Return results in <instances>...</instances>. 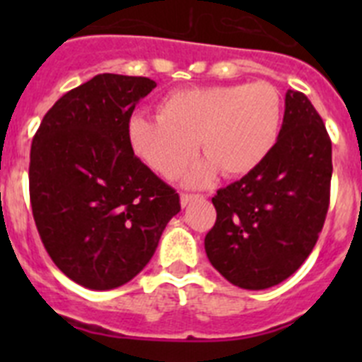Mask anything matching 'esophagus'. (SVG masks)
Returning <instances> with one entry per match:
<instances>
[{"label":"esophagus","instance_id":"obj_1","mask_svg":"<svg viewBox=\"0 0 362 362\" xmlns=\"http://www.w3.org/2000/svg\"><path fill=\"white\" fill-rule=\"evenodd\" d=\"M199 197L201 196H196V194H181V204H183V206H188L192 201L199 199Z\"/></svg>","mask_w":362,"mask_h":362}]
</instances>
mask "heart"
I'll return each instance as SVG.
<instances>
[{
    "mask_svg": "<svg viewBox=\"0 0 362 362\" xmlns=\"http://www.w3.org/2000/svg\"><path fill=\"white\" fill-rule=\"evenodd\" d=\"M283 114V95L268 81L185 88L163 99L159 117L136 114L129 141L137 158L165 177L181 174L201 141L209 159L187 181L204 185L217 170L226 177L254 172L276 146Z\"/></svg>",
    "mask_w": 362,
    "mask_h": 362,
    "instance_id": "heart-1",
    "label": "heart"
}]
</instances>
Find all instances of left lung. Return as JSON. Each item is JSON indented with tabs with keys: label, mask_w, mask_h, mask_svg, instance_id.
Returning <instances> with one entry per match:
<instances>
[{
	"label": "left lung",
	"mask_w": 362,
	"mask_h": 362,
	"mask_svg": "<svg viewBox=\"0 0 362 362\" xmlns=\"http://www.w3.org/2000/svg\"><path fill=\"white\" fill-rule=\"evenodd\" d=\"M332 141L303 92L288 90L279 139L267 159L219 188L204 250L232 284L264 290L288 279L317 243L330 204Z\"/></svg>",
	"instance_id": "1"
}]
</instances>
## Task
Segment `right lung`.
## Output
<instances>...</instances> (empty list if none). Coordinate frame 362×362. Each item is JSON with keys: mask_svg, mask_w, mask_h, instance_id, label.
Instances as JSON below:
<instances>
[{"mask_svg": "<svg viewBox=\"0 0 362 362\" xmlns=\"http://www.w3.org/2000/svg\"><path fill=\"white\" fill-rule=\"evenodd\" d=\"M156 81L99 74L45 114L32 139V216L54 264L112 290L148 264L179 196L134 153L129 123Z\"/></svg>", "mask_w": 362, "mask_h": 362, "instance_id": "add662e5", "label": "right lung"}]
</instances>
